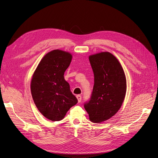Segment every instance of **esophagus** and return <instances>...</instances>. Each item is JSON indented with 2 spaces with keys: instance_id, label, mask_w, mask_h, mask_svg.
<instances>
[{
  "instance_id": "34e87169",
  "label": "esophagus",
  "mask_w": 158,
  "mask_h": 158,
  "mask_svg": "<svg viewBox=\"0 0 158 158\" xmlns=\"http://www.w3.org/2000/svg\"><path fill=\"white\" fill-rule=\"evenodd\" d=\"M77 98L78 99V102H80L81 100V96L80 95V94H78V95H77Z\"/></svg>"
}]
</instances>
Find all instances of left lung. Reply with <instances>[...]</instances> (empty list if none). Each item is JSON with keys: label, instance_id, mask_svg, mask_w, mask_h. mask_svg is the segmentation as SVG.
I'll return each mask as SVG.
<instances>
[{"label": "left lung", "instance_id": "obj_1", "mask_svg": "<svg viewBox=\"0 0 158 158\" xmlns=\"http://www.w3.org/2000/svg\"><path fill=\"white\" fill-rule=\"evenodd\" d=\"M94 86L90 100L84 104L89 120L100 123L110 118L121 108L127 92V79L118 60L108 52L89 57Z\"/></svg>", "mask_w": 158, "mask_h": 158}]
</instances>
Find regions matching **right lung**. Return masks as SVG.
Returning <instances> with one entry per match:
<instances>
[{
	"instance_id": "right-lung-1",
	"label": "right lung",
	"mask_w": 158,
	"mask_h": 158,
	"mask_svg": "<svg viewBox=\"0 0 158 158\" xmlns=\"http://www.w3.org/2000/svg\"><path fill=\"white\" fill-rule=\"evenodd\" d=\"M72 57L67 52L52 50L41 60L31 78L34 102L41 114L50 121H61L78 102L64 76Z\"/></svg>"
}]
</instances>
